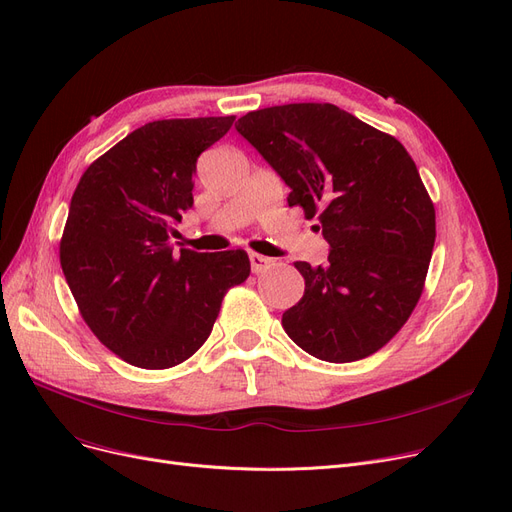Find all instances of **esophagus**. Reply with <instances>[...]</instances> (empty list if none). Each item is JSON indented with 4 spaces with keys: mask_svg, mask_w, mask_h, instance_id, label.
Instances as JSON below:
<instances>
[{
    "mask_svg": "<svg viewBox=\"0 0 512 512\" xmlns=\"http://www.w3.org/2000/svg\"><path fill=\"white\" fill-rule=\"evenodd\" d=\"M273 264V260L271 258H267V256H262V254H256V252H252L250 254V267H252V273H264L267 271L269 267Z\"/></svg>",
    "mask_w": 512,
    "mask_h": 512,
    "instance_id": "34e87169",
    "label": "esophagus"
}]
</instances>
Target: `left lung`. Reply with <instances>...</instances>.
Returning <instances> with one entry per match:
<instances>
[{
    "label": "left lung",
    "instance_id": "obj_1",
    "mask_svg": "<svg viewBox=\"0 0 512 512\" xmlns=\"http://www.w3.org/2000/svg\"><path fill=\"white\" fill-rule=\"evenodd\" d=\"M235 128L330 243L325 267L294 262L304 296L283 313L285 334L321 361L370 357L412 315L433 256L435 208L414 159L330 102L252 111Z\"/></svg>",
    "mask_w": 512,
    "mask_h": 512
}]
</instances>
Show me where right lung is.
I'll return each mask as SVG.
<instances>
[{
    "instance_id": "1",
    "label": "right lung",
    "mask_w": 512,
    "mask_h": 512,
    "mask_svg": "<svg viewBox=\"0 0 512 512\" xmlns=\"http://www.w3.org/2000/svg\"><path fill=\"white\" fill-rule=\"evenodd\" d=\"M235 117L151 121L81 176L60 267L94 336L124 361L168 370L208 340L224 294L250 275L243 250L174 254L170 233L193 206L197 157Z\"/></svg>"
}]
</instances>
